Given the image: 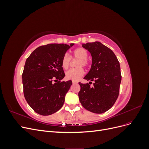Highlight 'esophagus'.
<instances>
[{
  "label": "esophagus",
  "mask_w": 149,
  "mask_h": 149,
  "mask_svg": "<svg viewBox=\"0 0 149 149\" xmlns=\"http://www.w3.org/2000/svg\"><path fill=\"white\" fill-rule=\"evenodd\" d=\"M72 83H73V84H76V83H78V82H77V81H72Z\"/></svg>",
  "instance_id": "34e87169"
}]
</instances>
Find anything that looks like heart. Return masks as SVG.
Segmentation results:
<instances>
[{
	"label": "heart",
	"instance_id": "1",
	"mask_svg": "<svg viewBox=\"0 0 149 149\" xmlns=\"http://www.w3.org/2000/svg\"><path fill=\"white\" fill-rule=\"evenodd\" d=\"M88 56V53L87 50L84 48L79 47L75 49L73 52V56L76 58L80 59V61L78 63V66H86L88 64L87 60V58ZM71 61V58L68 53H65L62 57L61 59V66L63 68L66 70L70 66ZM84 70L81 68L76 69H71L68 71L66 73V78L68 79L75 81H77L84 74Z\"/></svg>",
	"mask_w": 149,
	"mask_h": 149
}]
</instances>
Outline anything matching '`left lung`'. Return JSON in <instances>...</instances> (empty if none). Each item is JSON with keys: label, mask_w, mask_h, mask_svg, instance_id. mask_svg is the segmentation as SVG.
Returning a JSON list of instances; mask_svg holds the SVG:
<instances>
[{"label": "left lung", "mask_w": 149, "mask_h": 149, "mask_svg": "<svg viewBox=\"0 0 149 149\" xmlns=\"http://www.w3.org/2000/svg\"><path fill=\"white\" fill-rule=\"evenodd\" d=\"M82 47L92 57L91 69L84 79L94 83L93 87L90 81L79 83V100L86 109L102 114L111 109L118 97L121 82L119 62L114 52L101 42L83 43Z\"/></svg>", "instance_id": "1"}]
</instances>
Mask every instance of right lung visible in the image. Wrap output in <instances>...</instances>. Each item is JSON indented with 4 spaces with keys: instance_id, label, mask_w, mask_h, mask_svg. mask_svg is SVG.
<instances>
[{
    "instance_id": "obj_1",
    "label": "right lung",
    "mask_w": 149,
    "mask_h": 149,
    "mask_svg": "<svg viewBox=\"0 0 149 149\" xmlns=\"http://www.w3.org/2000/svg\"><path fill=\"white\" fill-rule=\"evenodd\" d=\"M74 45L52 43L39 47L26 59L22 74L24 94L37 113L51 115L63 105L72 81H61L65 76L61 59ZM53 80L57 82L53 84Z\"/></svg>"
}]
</instances>
